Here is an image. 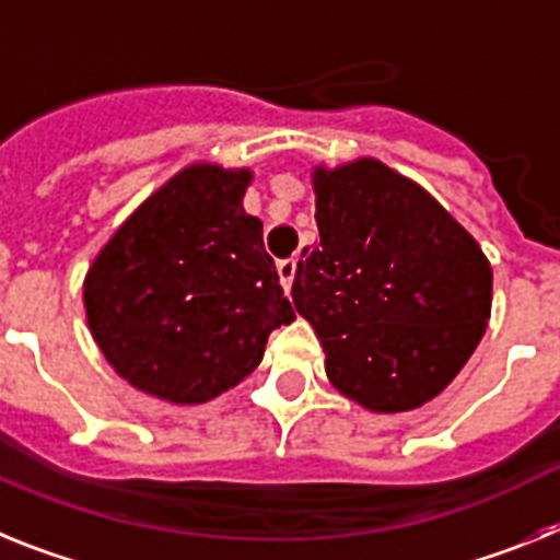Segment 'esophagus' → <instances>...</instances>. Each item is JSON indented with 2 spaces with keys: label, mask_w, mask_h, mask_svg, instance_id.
Here are the masks:
<instances>
[{
  "label": "esophagus",
  "mask_w": 560,
  "mask_h": 560,
  "mask_svg": "<svg viewBox=\"0 0 560 560\" xmlns=\"http://www.w3.org/2000/svg\"><path fill=\"white\" fill-rule=\"evenodd\" d=\"M279 279H281V287L290 293V287H293V279H295V259L279 261Z\"/></svg>",
  "instance_id": "esophagus-1"
}]
</instances>
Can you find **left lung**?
I'll return each instance as SVG.
<instances>
[{"label":"left lung","mask_w":560,"mask_h":560,"mask_svg":"<svg viewBox=\"0 0 560 560\" xmlns=\"http://www.w3.org/2000/svg\"><path fill=\"white\" fill-rule=\"evenodd\" d=\"M320 245L301 250L293 304L340 395L369 411L436 397L482 340L488 256L425 188L381 160L313 172Z\"/></svg>","instance_id":"obj_1"}]
</instances>
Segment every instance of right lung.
<instances>
[{
  "mask_svg": "<svg viewBox=\"0 0 560 560\" xmlns=\"http://www.w3.org/2000/svg\"><path fill=\"white\" fill-rule=\"evenodd\" d=\"M247 168L197 163L115 231L84 279L92 338L145 395L197 406L261 363L267 335L295 320L242 208Z\"/></svg>",
  "mask_w": 560,
  "mask_h": 560,
  "instance_id": "obj_1",
  "label": "right lung"
}]
</instances>
